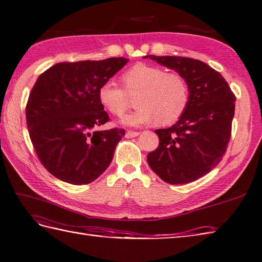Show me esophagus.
Segmentation results:
<instances>
[{
  "instance_id": "esophagus-1",
  "label": "esophagus",
  "mask_w": 262,
  "mask_h": 262,
  "mask_svg": "<svg viewBox=\"0 0 262 262\" xmlns=\"http://www.w3.org/2000/svg\"><path fill=\"white\" fill-rule=\"evenodd\" d=\"M140 135V132H132V130H128L126 133V137L127 138H134V137H137V136Z\"/></svg>"
}]
</instances>
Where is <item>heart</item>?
Segmentation results:
<instances>
[{"instance_id": "1", "label": "heart", "mask_w": 262, "mask_h": 262, "mask_svg": "<svg viewBox=\"0 0 262 262\" xmlns=\"http://www.w3.org/2000/svg\"><path fill=\"white\" fill-rule=\"evenodd\" d=\"M122 88L107 80L97 91L100 105L116 117H122L128 108V97L137 92V106L122 122L130 126L151 123L168 125L177 122L187 108L189 89L183 76L166 73L163 68L138 63L129 67L121 76Z\"/></svg>"}]
</instances>
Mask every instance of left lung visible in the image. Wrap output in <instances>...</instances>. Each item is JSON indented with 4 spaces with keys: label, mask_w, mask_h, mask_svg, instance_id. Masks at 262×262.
I'll use <instances>...</instances> for the list:
<instances>
[{
    "label": "left lung",
    "mask_w": 262,
    "mask_h": 262,
    "mask_svg": "<svg viewBox=\"0 0 262 262\" xmlns=\"http://www.w3.org/2000/svg\"><path fill=\"white\" fill-rule=\"evenodd\" d=\"M186 80L189 101L171 127L156 129L159 144L147 164L166 183L185 184L219 165L231 137L235 95L224 77L202 61L183 56L145 55Z\"/></svg>",
    "instance_id": "obj_1"
}]
</instances>
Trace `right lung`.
Segmentation results:
<instances>
[{"label": "right lung", "mask_w": 262, "mask_h": 262, "mask_svg": "<svg viewBox=\"0 0 262 262\" xmlns=\"http://www.w3.org/2000/svg\"><path fill=\"white\" fill-rule=\"evenodd\" d=\"M127 62H62L37 78L26 107L27 125L39 162L55 178L89 184L110 165L125 129L93 132L110 121L97 91Z\"/></svg>", "instance_id": "right-lung-1"}]
</instances>
